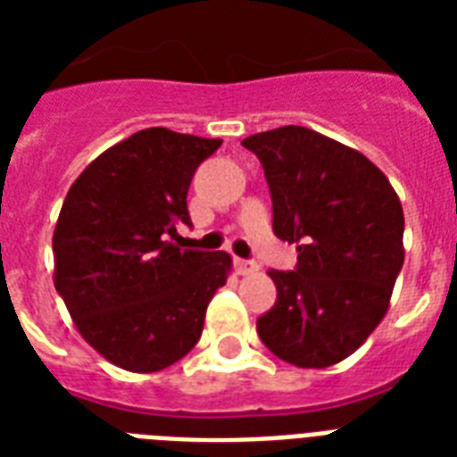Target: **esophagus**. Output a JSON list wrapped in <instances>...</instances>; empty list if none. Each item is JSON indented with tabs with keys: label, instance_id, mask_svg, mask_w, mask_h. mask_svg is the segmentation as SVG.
I'll return each mask as SVG.
<instances>
[{
	"label": "esophagus",
	"instance_id": "esophagus-1",
	"mask_svg": "<svg viewBox=\"0 0 457 457\" xmlns=\"http://www.w3.org/2000/svg\"><path fill=\"white\" fill-rule=\"evenodd\" d=\"M235 265L239 275H253V272H258L256 261H244V258H237Z\"/></svg>",
	"mask_w": 457,
	"mask_h": 457
}]
</instances>
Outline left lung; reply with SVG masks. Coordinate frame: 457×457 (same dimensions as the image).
Instances as JSON below:
<instances>
[{"instance_id":"1","label":"left lung","mask_w":457,"mask_h":457,"mask_svg":"<svg viewBox=\"0 0 457 457\" xmlns=\"http://www.w3.org/2000/svg\"><path fill=\"white\" fill-rule=\"evenodd\" d=\"M263 163L272 232L296 244V270H270L278 303L256 322L272 353L329 368L362 346L389 311L403 268V208L370 158L301 125L242 142Z\"/></svg>"}]
</instances>
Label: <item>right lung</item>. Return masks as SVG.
<instances>
[{
    "instance_id": "1",
    "label": "right lung",
    "mask_w": 457,
    "mask_h": 457,
    "mask_svg": "<svg viewBox=\"0 0 457 457\" xmlns=\"http://www.w3.org/2000/svg\"><path fill=\"white\" fill-rule=\"evenodd\" d=\"M222 139L146 128L80 172L54 229V287L78 332L109 362L149 375L185 358L228 282L225 251L170 242L189 225L187 192Z\"/></svg>"
}]
</instances>
